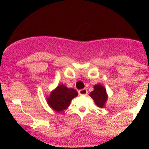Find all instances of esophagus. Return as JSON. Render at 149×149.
I'll return each instance as SVG.
<instances>
[{
	"instance_id": "esophagus-1",
	"label": "esophagus",
	"mask_w": 149,
	"mask_h": 149,
	"mask_svg": "<svg viewBox=\"0 0 149 149\" xmlns=\"http://www.w3.org/2000/svg\"><path fill=\"white\" fill-rule=\"evenodd\" d=\"M78 93H79L80 95H87L88 94V90L86 89H82V90H80L78 91Z\"/></svg>"
}]
</instances>
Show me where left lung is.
<instances>
[{"label": "left lung", "instance_id": "obj_1", "mask_svg": "<svg viewBox=\"0 0 149 149\" xmlns=\"http://www.w3.org/2000/svg\"><path fill=\"white\" fill-rule=\"evenodd\" d=\"M90 96L98 107L103 108L108 99L107 90L103 85L98 84L94 86V90L90 93Z\"/></svg>", "mask_w": 149, "mask_h": 149}]
</instances>
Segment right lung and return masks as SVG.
Here are the masks:
<instances>
[{
  "instance_id": "right-lung-1",
  "label": "right lung",
  "mask_w": 149,
  "mask_h": 149,
  "mask_svg": "<svg viewBox=\"0 0 149 149\" xmlns=\"http://www.w3.org/2000/svg\"><path fill=\"white\" fill-rule=\"evenodd\" d=\"M77 96L78 92L76 90L60 84L51 92L49 96L47 97V102L55 111L61 112L67 109L71 101Z\"/></svg>"
}]
</instances>
